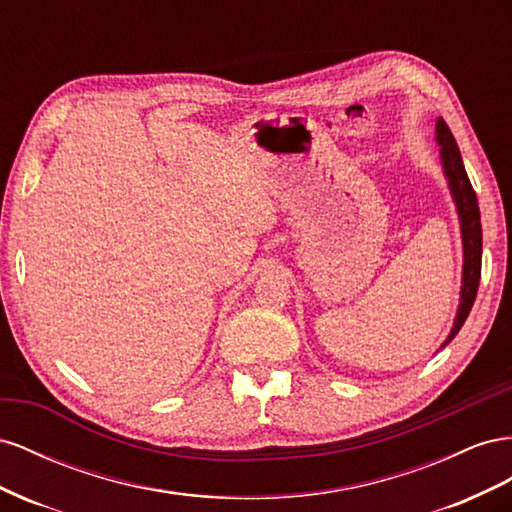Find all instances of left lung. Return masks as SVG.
I'll return each mask as SVG.
<instances>
[{"mask_svg": "<svg viewBox=\"0 0 512 512\" xmlns=\"http://www.w3.org/2000/svg\"><path fill=\"white\" fill-rule=\"evenodd\" d=\"M437 143L442 148V165L444 173L450 184V193L455 197L459 218H461V233H463V287H461V304L457 311L455 326H452L448 339L444 345H448L457 337V332L465 324L467 315L472 311V304L476 300V291L480 283V259H483V227H480V210L476 193L472 188L470 178H467L461 152L457 148V141L452 137L448 124L440 118L437 120Z\"/></svg>", "mask_w": 512, "mask_h": 512, "instance_id": "left-lung-1", "label": "left lung"}]
</instances>
